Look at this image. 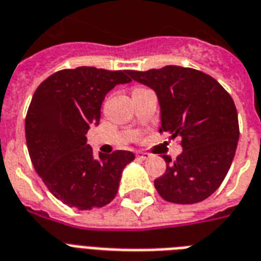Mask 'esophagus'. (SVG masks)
I'll use <instances>...</instances> for the list:
<instances>
[{
	"mask_svg": "<svg viewBox=\"0 0 261 261\" xmlns=\"http://www.w3.org/2000/svg\"><path fill=\"white\" fill-rule=\"evenodd\" d=\"M136 156L139 159H141V161H147V159H149V156H151V155L147 152H141V151H139V152L136 153Z\"/></svg>",
	"mask_w": 261,
	"mask_h": 261,
	"instance_id": "34e87169",
	"label": "esophagus"
}]
</instances>
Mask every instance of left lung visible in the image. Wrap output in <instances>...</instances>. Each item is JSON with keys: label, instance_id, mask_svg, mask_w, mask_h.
<instances>
[{"label": "left lung", "instance_id": "1", "mask_svg": "<svg viewBox=\"0 0 261 261\" xmlns=\"http://www.w3.org/2000/svg\"><path fill=\"white\" fill-rule=\"evenodd\" d=\"M128 74L158 95L159 132L181 137L182 152L175 161L162 155L166 173L153 181L158 193L175 204L205 200L221 187L236 155L240 128L233 98L215 79L192 68L167 65Z\"/></svg>", "mask_w": 261, "mask_h": 261}]
</instances>
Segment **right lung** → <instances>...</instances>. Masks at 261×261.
<instances>
[{
	"instance_id": "1",
	"label": "right lung",
	"mask_w": 261,
	"mask_h": 261,
	"mask_svg": "<svg viewBox=\"0 0 261 261\" xmlns=\"http://www.w3.org/2000/svg\"><path fill=\"white\" fill-rule=\"evenodd\" d=\"M129 82L128 70L79 66L48 76L32 96L25 117L30 158L48 191L69 207L110 203L124 167L135 159L122 149L94 158L86 137L91 125L99 124L106 94Z\"/></svg>"
}]
</instances>
